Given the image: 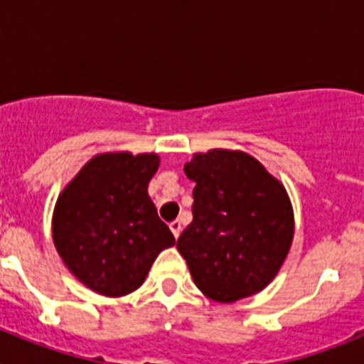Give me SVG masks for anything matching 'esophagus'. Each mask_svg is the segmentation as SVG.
<instances>
[{
	"label": "esophagus",
	"instance_id": "obj_1",
	"mask_svg": "<svg viewBox=\"0 0 364 364\" xmlns=\"http://www.w3.org/2000/svg\"><path fill=\"white\" fill-rule=\"evenodd\" d=\"M169 228H171L173 235H175V239H178L180 233H182V222H180V220H173L171 224H169Z\"/></svg>",
	"mask_w": 364,
	"mask_h": 364
}]
</instances>
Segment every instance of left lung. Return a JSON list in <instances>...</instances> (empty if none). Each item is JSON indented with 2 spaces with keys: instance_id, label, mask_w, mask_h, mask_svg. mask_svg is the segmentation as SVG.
Masks as SVG:
<instances>
[{
  "instance_id": "left-lung-1",
  "label": "left lung",
  "mask_w": 364,
  "mask_h": 364,
  "mask_svg": "<svg viewBox=\"0 0 364 364\" xmlns=\"http://www.w3.org/2000/svg\"><path fill=\"white\" fill-rule=\"evenodd\" d=\"M195 182L193 222L180 255L205 297L235 302L262 291L294 240V208L281 180L244 151L195 153L184 166Z\"/></svg>"
}]
</instances>
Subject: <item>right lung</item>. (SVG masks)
<instances>
[{"instance_id":"right-lung-1","label":"right lung","mask_w":364,"mask_h":364,"mask_svg":"<svg viewBox=\"0 0 364 364\" xmlns=\"http://www.w3.org/2000/svg\"><path fill=\"white\" fill-rule=\"evenodd\" d=\"M159 166L156 153H100L60 193L54 246L89 290L105 297L138 290L159 253L175 244L147 193Z\"/></svg>"}]
</instances>
